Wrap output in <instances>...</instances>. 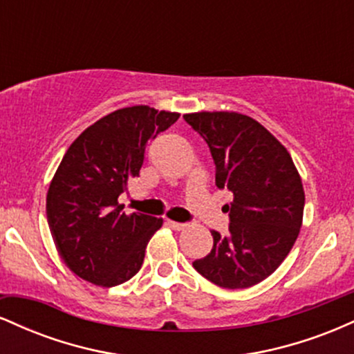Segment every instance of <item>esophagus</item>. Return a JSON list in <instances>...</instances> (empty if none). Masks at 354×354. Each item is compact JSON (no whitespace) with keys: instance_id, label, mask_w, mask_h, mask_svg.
<instances>
[{"instance_id":"esophagus-1","label":"esophagus","mask_w":354,"mask_h":354,"mask_svg":"<svg viewBox=\"0 0 354 354\" xmlns=\"http://www.w3.org/2000/svg\"><path fill=\"white\" fill-rule=\"evenodd\" d=\"M168 226H171V228L176 231H181V230H185L188 225H186V223H178V221H171V219H168Z\"/></svg>"}]
</instances>
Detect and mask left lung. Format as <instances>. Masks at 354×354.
<instances>
[{
  "mask_svg": "<svg viewBox=\"0 0 354 354\" xmlns=\"http://www.w3.org/2000/svg\"><path fill=\"white\" fill-rule=\"evenodd\" d=\"M209 146L216 186L233 201L230 234H213V250L194 270L228 290H243L273 274L293 248L303 223L301 176L284 146L253 118L234 111L183 115Z\"/></svg>",
  "mask_w": 354,
  "mask_h": 354,
  "instance_id": "8db88e82",
  "label": "left lung"
}]
</instances>
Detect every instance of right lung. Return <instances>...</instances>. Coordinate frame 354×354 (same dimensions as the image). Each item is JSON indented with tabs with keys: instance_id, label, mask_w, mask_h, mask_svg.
Wrapping results in <instances>:
<instances>
[{
	"instance_id": "right-lung-1",
	"label": "right lung",
	"mask_w": 354,
	"mask_h": 354,
	"mask_svg": "<svg viewBox=\"0 0 354 354\" xmlns=\"http://www.w3.org/2000/svg\"><path fill=\"white\" fill-rule=\"evenodd\" d=\"M180 113L121 108L88 126L73 141L46 194V216L56 250L84 281L111 288L131 279L163 219L126 214L118 196L140 176L145 149Z\"/></svg>"
}]
</instances>
